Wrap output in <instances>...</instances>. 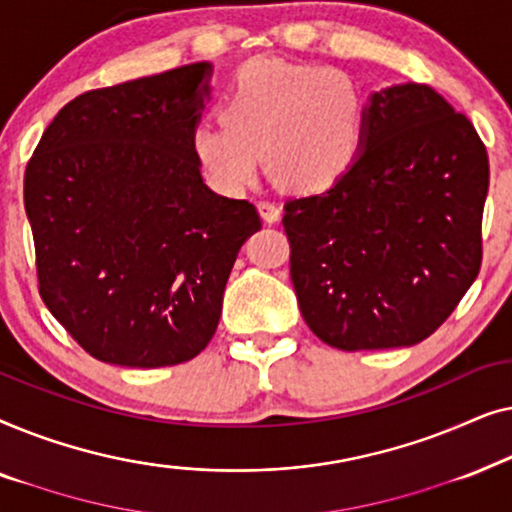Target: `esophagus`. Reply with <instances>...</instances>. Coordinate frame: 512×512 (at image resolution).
Masks as SVG:
<instances>
[{
  "label": "esophagus",
  "mask_w": 512,
  "mask_h": 512,
  "mask_svg": "<svg viewBox=\"0 0 512 512\" xmlns=\"http://www.w3.org/2000/svg\"><path fill=\"white\" fill-rule=\"evenodd\" d=\"M258 212H261L265 223H277L279 216H282V207L272 200H261L258 202Z\"/></svg>",
  "instance_id": "34e87169"
}]
</instances>
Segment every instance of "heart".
Listing matches in <instances>:
<instances>
[{
	"instance_id": "1",
	"label": "heart",
	"mask_w": 512,
	"mask_h": 512,
	"mask_svg": "<svg viewBox=\"0 0 512 512\" xmlns=\"http://www.w3.org/2000/svg\"><path fill=\"white\" fill-rule=\"evenodd\" d=\"M221 121H200L191 151L219 193L240 195L258 179L261 156L284 186L326 191L359 158L366 102L345 72L282 60L247 62L219 104Z\"/></svg>"
}]
</instances>
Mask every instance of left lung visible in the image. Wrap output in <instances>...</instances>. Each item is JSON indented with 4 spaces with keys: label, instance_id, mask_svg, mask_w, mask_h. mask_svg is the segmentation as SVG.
Returning a JSON list of instances; mask_svg holds the SVG:
<instances>
[{
    "label": "left lung",
    "instance_id": "obj_1",
    "mask_svg": "<svg viewBox=\"0 0 512 512\" xmlns=\"http://www.w3.org/2000/svg\"><path fill=\"white\" fill-rule=\"evenodd\" d=\"M489 158L424 83L370 93L359 158L284 205L300 312L326 345L412 347L450 317L482 263Z\"/></svg>",
    "mask_w": 512,
    "mask_h": 512
}]
</instances>
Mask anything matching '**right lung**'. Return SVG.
I'll use <instances>...</instances> for the list:
<instances>
[{
  "mask_svg": "<svg viewBox=\"0 0 512 512\" xmlns=\"http://www.w3.org/2000/svg\"><path fill=\"white\" fill-rule=\"evenodd\" d=\"M212 62L83 93L44 130L25 170L39 293L97 361H191L219 326L242 244L261 230L247 200L202 181L191 132Z\"/></svg>",
  "mask_w": 512,
  "mask_h": 512,
  "instance_id": "1",
  "label": "right lung"
}]
</instances>
